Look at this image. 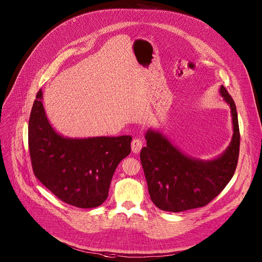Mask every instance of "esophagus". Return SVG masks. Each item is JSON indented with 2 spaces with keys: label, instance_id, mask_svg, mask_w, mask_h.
<instances>
[{
  "label": "esophagus",
  "instance_id": "1",
  "mask_svg": "<svg viewBox=\"0 0 262 262\" xmlns=\"http://www.w3.org/2000/svg\"><path fill=\"white\" fill-rule=\"evenodd\" d=\"M142 146H143V142H142L141 139L135 138L132 141V150H133L134 154H139L141 151Z\"/></svg>",
  "mask_w": 262,
  "mask_h": 262
}]
</instances>
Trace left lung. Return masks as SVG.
<instances>
[{
    "instance_id": "obj_1",
    "label": "left lung",
    "mask_w": 262,
    "mask_h": 262,
    "mask_svg": "<svg viewBox=\"0 0 262 262\" xmlns=\"http://www.w3.org/2000/svg\"><path fill=\"white\" fill-rule=\"evenodd\" d=\"M220 93L231 110L233 136L228 148L210 161L182 154L164 135L148 129L140 159L152 202L162 210L179 212L205 206L232 178L238 161L241 135L234 100L224 86Z\"/></svg>"
}]
</instances>
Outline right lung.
<instances>
[{
  "instance_id": "obj_1",
  "label": "right lung",
  "mask_w": 262,
  "mask_h": 262,
  "mask_svg": "<svg viewBox=\"0 0 262 262\" xmlns=\"http://www.w3.org/2000/svg\"><path fill=\"white\" fill-rule=\"evenodd\" d=\"M42 90L29 119V150L34 175L61 201L79 208L101 205L112 177L130 154V136L65 138L49 122Z\"/></svg>"
}]
</instances>
